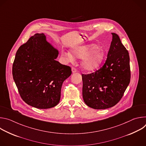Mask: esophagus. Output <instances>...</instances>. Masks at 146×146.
Returning <instances> with one entry per match:
<instances>
[{"instance_id": "1", "label": "esophagus", "mask_w": 146, "mask_h": 146, "mask_svg": "<svg viewBox=\"0 0 146 146\" xmlns=\"http://www.w3.org/2000/svg\"><path fill=\"white\" fill-rule=\"evenodd\" d=\"M72 71L73 73H76V72H77V69H76L75 68L73 67V68H72Z\"/></svg>"}]
</instances>
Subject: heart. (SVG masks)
Instances as JSON below:
<instances>
[{
    "mask_svg": "<svg viewBox=\"0 0 146 146\" xmlns=\"http://www.w3.org/2000/svg\"><path fill=\"white\" fill-rule=\"evenodd\" d=\"M73 54L77 58L84 57L82 61V66L84 69L88 71L97 69L105 56L104 50L95 44L77 47L73 50ZM65 55L70 61L74 59V57L70 52L65 53Z\"/></svg>",
    "mask_w": 146,
    "mask_h": 146,
    "instance_id": "1",
    "label": "heart"
}]
</instances>
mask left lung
<instances>
[{
  "label": "left lung",
  "mask_w": 146,
  "mask_h": 146,
  "mask_svg": "<svg viewBox=\"0 0 146 146\" xmlns=\"http://www.w3.org/2000/svg\"><path fill=\"white\" fill-rule=\"evenodd\" d=\"M113 39L104 65L94 73L82 74V97L89 107L106 109L122 98L131 80L129 55L119 36Z\"/></svg>",
  "instance_id": "8db88e82"
}]
</instances>
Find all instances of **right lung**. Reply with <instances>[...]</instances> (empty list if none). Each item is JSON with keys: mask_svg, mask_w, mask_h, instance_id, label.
Here are the masks:
<instances>
[{"mask_svg": "<svg viewBox=\"0 0 146 146\" xmlns=\"http://www.w3.org/2000/svg\"><path fill=\"white\" fill-rule=\"evenodd\" d=\"M58 55L43 33L31 37L17 50L12 73L19 94L28 105L46 109L59 103L62 84L72 70L55 60Z\"/></svg>", "mask_w": 146, "mask_h": 146, "instance_id": "1", "label": "right lung"}]
</instances>
